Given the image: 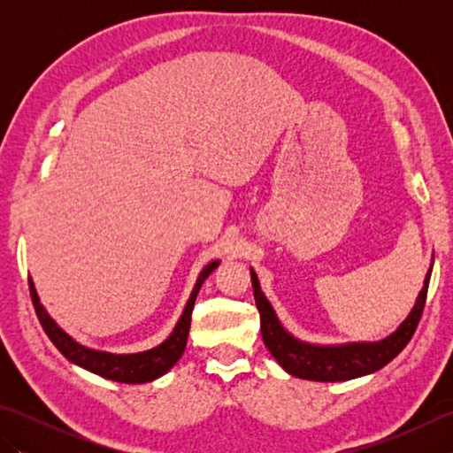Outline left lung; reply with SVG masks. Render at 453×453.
Here are the masks:
<instances>
[{
  "instance_id": "left-lung-1",
  "label": "left lung",
  "mask_w": 453,
  "mask_h": 453,
  "mask_svg": "<svg viewBox=\"0 0 453 453\" xmlns=\"http://www.w3.org/2000/svg\"><path fill=\"white\" fill-rule=\"evenodd\" d=\"M432 273V271H430ZM430 273L426 274L425 286L418 294V300L412 307L411 315L401 323L399 329L380 342H354L342 346H313L294 339L284 331L280 321L276 319L274 310L268 303L258 286L257 274L251 271L253 294L257 310L261 313V333L266 349L282 368L302 380L311 381H346L360 378L388 365L395 356L405 349L415 334L418 321L425 311Z\"/></svg>"
}]
</instances>
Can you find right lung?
<instances>
[{
    "label": "right lung",
    "instance_id": "add662e5",
    "mask_svg": "<svg viewBox=\"0 0 453 453\" xmlns=\"http://www.w3.org/2000/svg\"><path fill=\"white\" fill-rule=\"evenodd\" d=\"M218 265H219V261L210 263L204 271L200 273L195 290H192L190 300L187 302L185 311H182L175 331L171 333L169 339L165 342H161L159 346H156V349L146 350V352H138V354H109V352L85 349V346L75 342L72 336H67L60 329V326H58L50 319V317H48L44 307L41 305V302H38L33 280H28V288H31V300H33L38 321H41L44 333L48 334V339L54 342L56 349L60 350L67 360L81 365V368H85V370L101 375V378H107L112 381L146 383V381H153V380L161 378L163 373H167L173 365L177 364L182 352H185L188 329H190V313H192V307H195L198 290H200L202 282L206 280L210 273L214 271Z\"/></svg>",
    "mask_w": 453,
    "mask_h": 453
}]
</instances>
